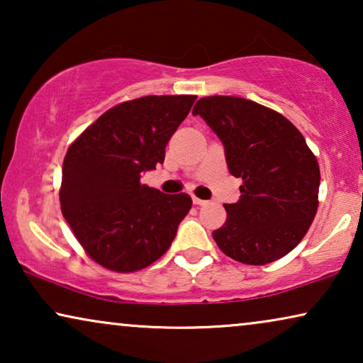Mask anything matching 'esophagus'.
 <instances>
[{
  "label": "esophagus",
  "instance_id": "esophagus-1",
  "mask_svg": "<svg viewBox=\"0 0 363 363\" xmlns=\"http://www.w3.org/2000/svg\"><path fill=\"white\" fill-rule=\"evenodd\" d=\"M193 203H195V205H198V206H203V205H206L208 201L201 200V198H196V196H193Z\"/></svg>",
  "mask_w": 363,
  "mask_h": 363
}]
</instances>
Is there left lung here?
Returning <instances> with one entry per match:
<instances>
[{"label":"left lung","mask_w":363,"mask_h":363,"mask_svg":"<svg viewBox=\"0 0 363 363\" xmlns=\"http://www.w3.org/2000/svg\"><path fill=\"white\" fill-rule=\"evenodd\" d=\"M225 145L241 198L213 231L231 259L262 266L286 256L306 236L319 206L320 170L302 133L279 112L242 97H203L193 107Z\"/></svg>","instance_id":"8db88e82"}]
</instances>
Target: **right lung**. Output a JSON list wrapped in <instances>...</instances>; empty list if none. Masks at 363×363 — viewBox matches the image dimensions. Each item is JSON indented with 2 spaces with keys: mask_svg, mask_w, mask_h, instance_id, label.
Segmentation results:
<instances>
[{
  "mask_svg": "<svg viewBox=\"0 0 363 363\" xmlns=\"http://www.w3.org/2000/svg\"><path fill=\"white\" fill-rule=\"evenodd\" d=\"M196 96H145L102 113L67 148L61 210L97 264L133 272L163 256L191 208L186 193L140 183L165 160V147Z\"/></svg>",
  "mask_w": 363,
  "mask_h": 363,
  "instance_id": "1",
  "label": "right lung"
}]
</instances>
